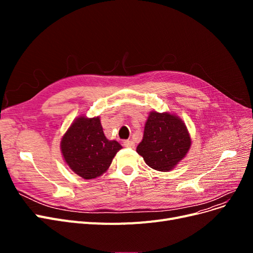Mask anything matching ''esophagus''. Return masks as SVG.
Listing matches in <instances>:
<instances>
[{
  "label": "esophagus",
  "mask_w": 253,
  "mask_h": 253,
  "mask_svg": "<svg viewBox=\"0 0 253 253\" xmlns=\"http://www.w3.org/2000/svg\"><path fill=\"white\" fill-rule=\"evenodd\" d=\"M124 145L126 148H129V149H134L135 148V142L133 140H125L124 141Z\"/></svg>",
  "instance_id": "obj_1"
}]
</instances>
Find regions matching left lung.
Returning <instances> with one entry per match:
<instances>
[{
	"label": "left lung",
	"mask_w": 253,
	"mask_h": 253,
	"mask_svg": "<svg viewBox=\"0 0 253 253\" xmlns=\"http://www.w3.org/2000/svg\"><path fill=\"white\" fill-rule=\"evenodd\" d=\"M190 145L188 129L177 116L151 112L136 151L152 169L168 172L186 156Z\"/></svg>",
	"instance_id": "1"
}]
</instances>
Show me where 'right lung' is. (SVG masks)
Masks as SVG:
<instances>
[{"label":"right lung","instance_id":"right-lung-1","mask_svg":"<svg viewBox=\"0 0 253 253\" xmlns=\"http://www.w3.org/2000/svg\"><path fill=\"white\" fill-rule=\"evenodd\" d=\"M121 149L116 140L106 139L99 117L76 119L61 140L65 163L85 179L103 174Z\"/></svg>","mask_w":253,"mask_h":253}]
</instances>
